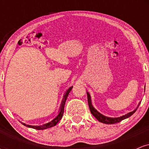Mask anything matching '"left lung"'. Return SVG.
<instances>
[{"label": "left lung", "mask_w": 149, "mask_h": 149, "mask_svg": "<svg viewBox=\"0 0 149 149\" xmlns=\"http://www.w3.org/2000/svg\"><path fill=\"white\" fill-rule=\"evenodd\" d=\"M87 95H88V105H89V107H90V112H91V113L95 116V117L100 122L102 123H105V124H115V123H117L120 122V121H122L123 120H125L127 118L130 117V116L132 115L135 111H136V109H137V108L139 107L140 104H139V105H138V107H136V109H134V110L128 113L125 114V115H123L120 116V117H118V118H110V117H107V116L102 115V114H101L100 112L97 111L96 109L93 107V106H92V102H91V97H90V94H89V92H87Z\"/></svg>", "instance_id": "8db88e82"}]
</instances>
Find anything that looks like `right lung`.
<instances>
[{
    "label": "right lung",
    "mask_w": 149,
    "mask_h": 149,
    "mask_svg": "<svg viewBox=\"0 0 149 149\" xmlns=\"http://www.w3.org/2000/svg\"><path fill=\"white\" fill-rule=\"evenodd\" d=\"M72 88H73V86L70 87V88L68 89L67 90H66V92H65L64 97H63V100H62V101H61L60 110H59V113H58V115L56 116V117L54 118L52 120H51L50 122L47 123H45L44 125H38V126L29 125H26L25 123H22V125H24L26 126V127H28L33 128V129H36V130H45V129H47V128L52 127H54V126H55L56 125H57V123L61 119V118H62L63 114H64V105H65V103H66V99H67V97H68V95H69V92H71V89Z\"/></svg>",
    "instance_id": "1"
}]
</instances>
